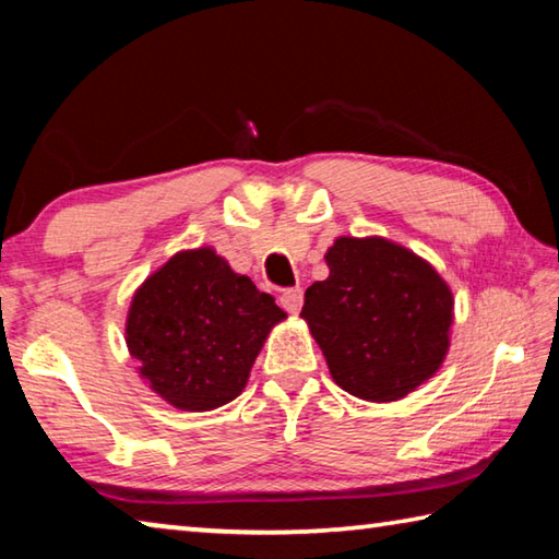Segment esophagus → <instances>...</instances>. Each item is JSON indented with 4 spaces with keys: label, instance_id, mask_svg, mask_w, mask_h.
Returning a JSON list of instances; mask_svg holds the SVG:
<instances>
[{
    "label": "esophagus",
    "instance_id": "obj_1",
    "mask_svg": "<svg viewBox=\"0 0 559 559\" xmlns=\"http://www.w3.org/2000/svg\"><path fill=\"white\" fill-rule=\"evenodd\" d=\"M281 306L283 310H288V313L296 316L298 310L302 308V290L300 288H286L281 293Z\"/></svg>",
    "mask_w": 559,
    "mask_h": 559
}]
</instances>
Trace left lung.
<instances>
[{"mask_svg":"<svg viewBox=\"0 0 559 559\" xmlns=\"http://www.w3.org/2000/svg\"><path fill=\"white\" fill-rule=\"evenodd\" d=\"M330 276L306 290L300 318L345 392L394 402L439 370L453 298L427 261L386 239L343 236L325 253Z\"/></svg>","mask_w":559,"mask_h":559,"instance_id":"1","label":"left lung"}]
</instances>
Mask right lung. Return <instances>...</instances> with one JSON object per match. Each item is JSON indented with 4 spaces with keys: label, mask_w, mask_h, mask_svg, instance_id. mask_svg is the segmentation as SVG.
<instances>
[{
    "label": "right lung",
    "mask_w": 559,
    "mask_h": 559,
    "mask_svg": "<svg viewBox=\"0 0 559 559\" xmlns=\"http://www.w3.org/2000/svg\"><path fill=\"white\" fill-rule=\"evenodd\" d=\"M286 313L212 249L182 251L132 296L126 340L165 402L210 412L249 382L269 330Z\"/></svg>",
    "instance_id": "right-lung-1"
}]
</instances>
